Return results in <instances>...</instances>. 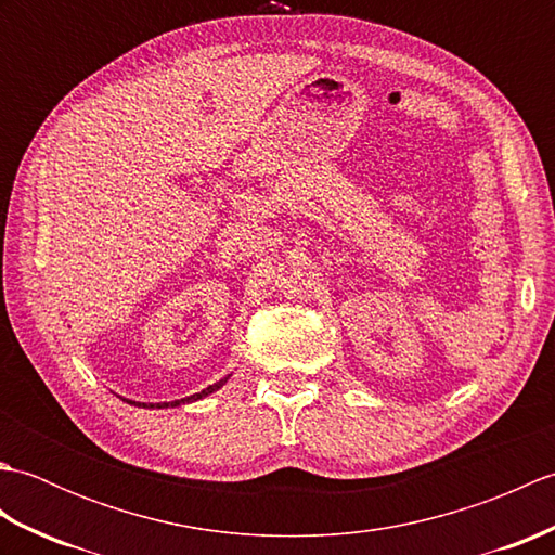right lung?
<instances>
[{"label":"right lung","instance_id":"1","mask_svg":"<svg viewBox=\"0 0 555 555\" xmlns=\"http://www.w3.org/2000/svg\"><path fill=\"white\" fill-rule=\"evenodd\" d=\"M227 379L229 376H223L221 382H217V384H211V386H207V388H203V391L199 393H193V396H188V398H181V400H171V403H143V408H179V405H185V403H193V400H199V398H205V396H209V393H215V391H219V388L227 384ZM128 403L131 405H140V403H135V400H128Z\"/></svg>","mask_w":555,"mask_h":555}]
</instances>
